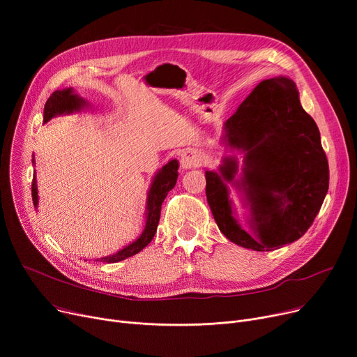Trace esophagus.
<instances>
[{"instance_id": "34e87169", "label": "esophagus", "mask_w": 357, "mask_h": 357, "mask_svg": "<svg viewBox=\"0 0 357 357\" xmlns=\"http://www.w3.org/2000/svg\"><path fill=\"white\" fill-rule=\"evenodd\" d=\"M181 162V167L182 169H191V167H197L199 165V155L197 150L192 149H186L181 153L179 158Z\"/></svg>"}]
</instances>
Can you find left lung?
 Wrapping results in <instances>:
<instances>
[{
	"label": "left lung",
	"mask_w": 357,
	"mask_h": 357,
	"mask_svg": "<svg viewBox=\"0 0 357 357\" xmlns=\"http://www.w3.org/2000/svg\"><path fill=\"white\" fill-rule=\"evenodd\" d=\"M224 140L243 150L245 165L224 159L220 174L205 171L207 201L220 231L236 245L269 252L294 243L311 227L328 191V160L320 130L305 112L295 84L284 77L261 81L224 123ZM226 181L251 204L253 236L232 217Z\"/></svg>",
	"instance_id": "left-lung-1"
}]
</instances>
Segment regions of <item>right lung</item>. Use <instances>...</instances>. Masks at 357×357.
Returning a JSON list of instances; mask_svg holds the SVG:
<instances>
[{"mask_svg": "<svg viewBox=\"0 0 357 357\" xmlns=\"http://www.w3.org/2000/svg\"><path fill=\"white\" fill-rule=\"evenodd\" d=\"M86 102L79 98L77 93H73L72 88H66L62 91H54L45 105V116L43 121L47 123L52 117L59 116V114H69L73 111H79ZM178 160H171L166 163L158 175L153 178L152 186H150L149 198H147V215H146V227L142 233V236L131 245L126 246L123 250L109 255L107 257H101V261L105 264H116V261L124 260L127 257H131L137 255L140 250H143L152 238L156 234L158 224L160 218V210H162V202L165 201L167 192L171 191L178 179ZM31 197H33V205L37 207V202H39V197H37V183H36V175L33 176L31 182Z\"/></svg>", "mask_w": 357, "mask_h": 357, "instance_id": "obj_1", "label": "right lung"}]
</instances>
